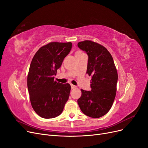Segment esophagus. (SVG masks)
I'll use <instances>...</instances> for the list:
<instances>
[{
  "label": "esophagus",
  "mask_w": 148,
  "mask_h": 148,
  "mask_svg": "<svg viewBox=\"0 0 148 148\" xmlns=\"http://www.w3.org/2000/svg\"><path fill=\"white\" fill-rule=\"evenodd\" d=\"M76 88H77V87H76V86H75L73 84H71V88H72V89H75Z\"/></svg>",
  "instance_id": "1"
}]
</instances>
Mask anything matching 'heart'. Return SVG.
<instances>
[{"label": "heart", "mask_w": 148, "mask_h": 148, "mask_svg": "<svg viewBox=\"0 0 148 148\" xmlns=\"http://www.w3.org/2000/svg\"><path fill=\"white\" fill-rule=\"evenodd\" d=\"M83 52H81V51H77L76 53V54H75V55H76V54H83Z\"/></svg>", "instance_id": "b5f03b06"}]
</instances>
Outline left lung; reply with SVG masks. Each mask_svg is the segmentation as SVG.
I'll use <instances>...</instances> for the list:
<instances>
[{
  "label": "left lung",
  "instance_id": "left-lung-1",
  "mask_svg": "<svg viewBox=\"0 0 148 148\" xmlns=\"http://www.w3.org/2000/svg\"><path fill=\"white\" fill-rule=\"evenodd\" d=\"M78 47L88 55L86 73L92 76L90 91L81 89L78 103L85 115L100 118L108 113L114 102L118 72L112 56L103 46L84 40L79 42Z\"/></svg>",
  "mask_w": 148,
  "mask_h": 148
}]
</instances>
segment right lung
<instances>
[{
  "instance_id": "add662e5",
  "label": "right lung",
  "mask_w": 148,
  "mask_h": 148,
  "mask_svg": "<svg viewBox=\"0 0 148 148\" xmlns=\"http://www.w3.org/2000/svg\"><path fill=\"white\" fill-rule=\"evenodd\" d=\"M71 42H51L40 48L30 63L27 88L34 110L45 119L56 118L64 110L71 86L54 81V75L72 49Z\"/></svg>"
}]
</instances>
